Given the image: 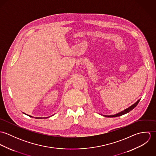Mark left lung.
<instances>
[{"instance_id": "1", "label": "left lung", "mask_w": 156, "mask_h": 156, "mask_svg": "<svg viewBox=\"0 0 156 156\" xmlns=\"http://www.w3.org/2000/svg\"><path fill=\"white\" fill-rule=\"evenodd\" d=\"M139 101H140V100H139L138 101H137L134 104H133V105H132L130 107H129V108H128L127 109L124 110L123 111L121 112H119V113H116V114H115V115H103V116H106V117H117V116H121V115H124V114H126V113H129V112L131 111L132 110H133L134 108L137 105V104L139 103Z\"/></svg>"}]
</instances>
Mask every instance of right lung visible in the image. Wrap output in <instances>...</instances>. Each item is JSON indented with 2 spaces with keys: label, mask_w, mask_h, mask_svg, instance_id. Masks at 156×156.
Masks as SVG:
<instances>
[{
  "label": "right lung",
  "mask_w": 156,
  "mask_h": 156,
  "mask_svg": "<svg viewBox=\"0 0 156 156\" xmlns=\"http://www.w3.org/2000/svg\"><path fill=\"white\" fill-rule=\"evenodd\" d=\"M28 116H30V117H32L31 116H30V115H28Z\"/></svg>",
  "instance_id": "1"
}]
</instances>
